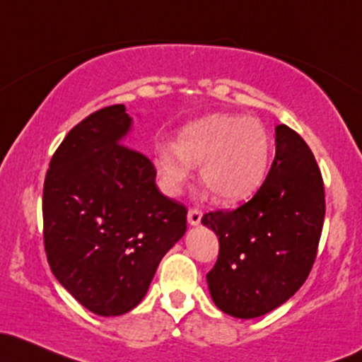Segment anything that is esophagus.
Segmentation results:
<instances>
[{
    "label": "esophagus",
    "mask_w": 362,
    "mask_h": 362,
    "mask_svg": "<svg viewBox=\"0 0 362 362\" xmlns=\"http://www.w3.org/2000/svg\"><path fill=\"white\" fill-rule=\"evenodd\" d=\"M201 218H202V211H201V209H197V208H190V209H189L187 220H189L190 225H192V226L199 225V223H201Z\"/></svg>",
    "instance_id": "esophagus-1"
}]
</instances>
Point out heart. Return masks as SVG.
<instances>
[{
	"label": "heart",
	"instance_id": "obj_1",
	"mask_svg": "<svg viewBox=\"0 0 362 362\" xmlns=\"http://www.w3.org/2000/svg\"><path fill=\"white\" fill-rule=\"evenodd\" d=\"M269 136L263 123L240 115L216 113L189 123L177 144L158 142L154 166L166 194H178L201 165L204 185L220 202L249 199L264 182L269 166Z\"/></svg>",
	"mask_w": 362,
	"mask_h": 362
}]
</instances>
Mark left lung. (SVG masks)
Returning a JSON list of instances; mask_svg holds the SVG:
<instances>
[{
    "label": "left lung",
    "mask_w": 362,
    "mask_h": 362,
    "mask_svg": "<svg viewBox=\"0 0 362 362\" xmlns=\"http://www.w3.org/2000/svg\"><path fill=\"white\" fill-rule=\"evenodd\" d=\"M275 146L252 199L201 220L220 242L216 264L206 275L213 303L242 320L273 311L303 287L323 230L325 187L311 149L287 125H276Z\"/></svg>",
    "instance_id": "left-lung-1"
}]
</instances>
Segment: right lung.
I'll return each mask as SVG.
<instances>
[{"mask_svg":"<svg viewBox=\"0 0 362 362\" xmlns=\"http://www.w3.org/2000/svg\"><path fill=\"white\" fill-rule=\"evenodd\" d=\"M130 127L123 105L84 118L51 158L42 190L51 272L99 316L132 311L187 230V209L158 190L149 158L123 144Z\"/></svg>","mask_w":362,"mask_h":362,"instance_id":"add662e5","label":"right lung"}]
</instances>
